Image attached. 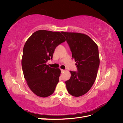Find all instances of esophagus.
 Listing matches in <instances>:
<instances>
[{"mask_svg":"<svg viewBox=\"0 0 123 123\" xmlns=\"http://www.w3.org/2000/svg\"><path fill=\"white\" fill-rule=\"evenodd\" d=\"M65 71V70H63V69H61V72L63 73Z\"/></svg>","mask_w":123,"mask_h":123,"instance_id":"obj_1","label":"esophagus"}]
</instances>
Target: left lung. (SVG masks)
Returning a JSON list of instances; mask_svg holds the SVG:
<instances>
[{"mask_svg": "<svg viewBox=\"0 0 123 123\" xmlns=\"http://www.w3.org/2000/svg\"><path fill=\"white\" fill-rule=\"evenodd\" d=\"M66 38L76 62L77 71H71V77L66 81L69 94L75 97L89 91L97 76L99 65L98 45L87 35L80 33L62 32Z\"/></svg>", "mask_w": 123, "mask_h": 123, "instance_id": "8db88e82", "label": "left lung"}]
</instances>
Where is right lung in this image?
I'll return each instance as SVG.
<instances>
[{
	"mask_svg": "<svg viewBox=\"0 0 123 123\" xmlns=\"http://www.w3.org/2000/svg\"><path fill=\"white\" fill-rule=\"evenodd\" d=\"M62 33L44 30L35 32L26 41L21 65L27 85L35 94L46 98L53 93L61 73L46 62L53 57L55 48L65 42Z\"/></svg>",
	"mask_w": 123,
	"mask_h": 123,
	"instance_id": "add662e5",
	"label": "right lung"
}]
</instances>
